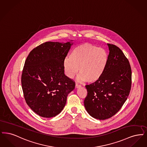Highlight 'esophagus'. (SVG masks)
I'll return each mask as SVG.
<instances>
[{
	"label": "esophagus",
	"instance_id": "esophagus-1",
	"mask_svg": "<svg viewBox=\"0 0 147 147\" xmlns=\"http://www.w3.org/2000/svg\"><path fill=\"white\" fill-rule=\"evenodd\" d=\"M81 87V85H79V84H76V85H75V87H76V88H80V87Z\"/></svg>",
	"mask_w": 147,
	"mask_h": 147
}]
</instances>
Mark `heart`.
I'll list each match as a JSON object with an SVG mask.
<instances>
[{
	"mask_svg": "<svg viewBox=\"0 0 147 147\" xmlns=\"http://www.w3.org/2000/svg\"><path fill=\"white\" fill-rule=\"evenodd\" d=\"M108 59V54L105 49L84 43L74 48L71 51L70 58L65 59L64 70L70 78H72L80 71L78 81L94 83L104 74Z\"/></svg>",
	"mask_w": 147,
	"mask_h": 147,
	"instance_id": "heart-1",
	"label": "heart"
}]
</instances>
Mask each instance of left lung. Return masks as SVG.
<instances>
[{"instance_id": "1", "label": "left lung", "mask_w": 147, "mask_h": 147, "mask_svg": "<svg viewBox=\"0 0 147 147\" xmlns=\"http://www.w3.org/2000/svg\"><path fill=\"white\" fill-rule=\"evenodd\" d=\"M108 45V63L104 74L96 82L86 86L84 107L92 117L99 120L110 118L120 110L127 99L132 83L127 59L119 47Z\"/></svg>"}]
</instances>
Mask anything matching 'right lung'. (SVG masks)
Returning a JSON list of instances; mask_svg holds the SVG:
<instances>
[{"instance_id":"right-lung-1","label":"right lung","mask_w":147,"mask_h":147,"mask_svg":"<svg viewBox=\"0 0 147 147\" xmlns=\"http://www.w3.org/2000/svg\"><path fill=\"white\" fill-rule=\"evenodd\" d=\"M72 41V40H71ZM71 42H47L34 48L26 60L21 84L26 102L43 117L58 115L65 106L75 82L64 74L65 59Z\"/></svg>"}]
</instances>
